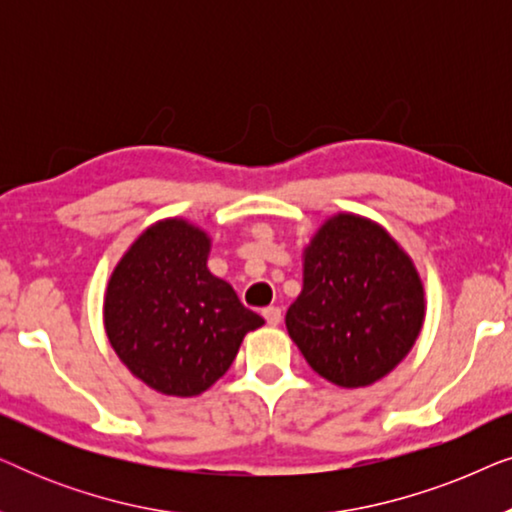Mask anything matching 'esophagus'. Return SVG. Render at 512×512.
I'll return each instance as SVG.
<instances>
[{"label": "esophagus", "instance_id": "1", "mask_svg": "<svg viewBox=\"0 0 512 512\" xmlns=\"http://www.w3.org/2000/svg\"><path fill=\"white\" fill-rule=\"evenodd\" d=\"M263 317H265V321H268L270 326H279L282 324V310H279V307H265L263 310Z\"/></svg>", "mask_w": 512, "mask_h": 512}]
</instances>
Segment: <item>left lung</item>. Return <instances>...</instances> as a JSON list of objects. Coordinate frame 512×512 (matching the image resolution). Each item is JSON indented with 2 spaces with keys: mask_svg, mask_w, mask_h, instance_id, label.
I'll list each match as a JSON object with an SVG mask.
<instances>
[{
  "mask_svg": "<svg viewBox=\"0 0 512 512\" xmlns=\"http://www.w3.org/2000/svg\"><path fill=\"white\" fill-rule=\"evenodd\" d=\"M424 286L410 256L377 223L328 219L305 249L303 291L286 328L314 373L338 387H368L415 345Z\"/></svg>",
  "mask_w": 512,
  "mask_h": 512,
  "instance_id": "8db88e82",
  "label": "left lung"
}]
</instances>
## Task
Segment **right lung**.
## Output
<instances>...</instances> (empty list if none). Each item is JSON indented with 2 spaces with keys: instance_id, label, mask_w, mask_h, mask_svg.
Returning <instances> with one entry per match:
<instances>
[{
  "instance_id": "obj_1",
  "label": "right lung",
  "mask_w": 512,
  "mask_h": 512,
  "mask_svg": "<svg viewBox=\"0 0 512 512\" xmlns=\"http://www.w3.org/2000/svg\"><path fill=\"white\" fill-rule=\"evenodd\" d=\"M209 237L184 219L146 228L116 265L104 328L130 373L167 396H198L263 326L233 286L207 270Z\"/></svg>"
}]
</instances>
